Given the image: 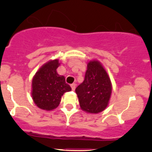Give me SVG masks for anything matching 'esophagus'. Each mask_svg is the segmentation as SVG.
I'll list each match as a JSON object with an SVG mask.
<instances>
[{
    "label": "esophagus",
    "mask_w": 152,
    "mask_h": 152,
    "mask_svg": "<svg viewBox=\"0 0 152 152\" xmlns=\"http://www.w3.org/2000/svg\"><path fill=\"white\" fill-rule=\"evenodd\" d=\"M76 84H72V85H70V87H71L72 90H75V89H76Z\"/></svg>",
    "instance_id": "obj_1"
}]
</instances>
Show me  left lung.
Here are the masks:
<instances>
[{
	"label": "left lung",
	"instance_id": "left-lung-1",
	"mask_svg": "<svg viewBox=\"0 0 152 152\" xmlns=\"http://www.w3.org/2000/svg\"><path fill=\"white\" fill-rule=\"evenodd\" d=\"M113 85L107 70L97 59L87 62L85 79L76 88L81 109L97 114L109 105Z\"/></svg>",
	"mask_w": 152,
	"mask_h": 152
}]
</instances>
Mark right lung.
Returning a JSON list of instances; mask_svg holds the SVG:
<instances>
[{
	"mask_svg": "<svg viewBox=\"0 0 152 152\" xmlns=\"http://www.w3.org/2000/svg\"><path fill=\"white\" fill-rule=\"evenodd\" d=\"M61 62L58 59H51L42 65L33 76L31 97L37 107L50 111L58 107L63 94L71 90L65 82V76L58 74L56 69Z\"/></svg>",
	"mask_w": 152,
	"mask_h": 152,
	"instance_id": "obj_1",
	"label": "right lung"
}]
</instances>
